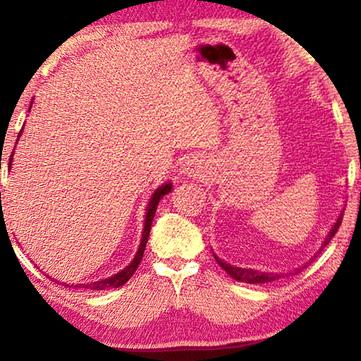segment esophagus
Returning a JSON list of instances; mask_svg holds the SVG:
<instances>
[{
  "label": "esophagus",
  "mask_w": 361,
  "mask_h": 361,
  "mask_svg": "<svg viewBox=\"0 0 361 361\" xmlns=\"http://www.w3.org/2000/svg\"><path fill=\"white\" fill-rule=\"evenodd\" d=\"M184 171L185 174H189L190 177H197V179H200V177H205L207 162L202 156H190L185 162Z\"/></svg>",
  "instance_id": "1"
}]
</instances>
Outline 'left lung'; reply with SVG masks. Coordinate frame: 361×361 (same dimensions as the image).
Listing matches in <instances>:
<instances>
[{
    "label": "left lung",
    "mask_w": 361,
    "mask_h": 361,
    "mask_svg": "<svg viewBox=\"0 0 361 361\" xmlns=\"http://www.w3.org/2000/svg\"><path fill=\"white\" fill-rule=\"evenodd\" d=\"M342 219H343V214L338 216L337 224H335L334 228L329 231L327 238H325L322 248H320V250H324V246H327L329 241L334 238L335 233H337L338 226L342 225ZM319 253H320V251H319ZM215 259H216V263H219V264L221 266V268L225 269V273H228V274L231 276V278L236 279V281H240V283L264 284V283H273V281H278V279H281V278H283V276H284V274H278V273H261V271H255V269L238 268V266H231V264H228V263H225V261H221L220 258H216V256H215ZM295 274H298V273H295ZM286 276H288V274H286Z\"/></svg>",
    "instance_id": "8db88e82"
}]
</instances>
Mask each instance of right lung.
Here are the masks:
<instances>
[{"label": "right lung", "mask_w": 361, "mask_h": 361, "mask_svg": "<svg viewBox=\"0 0 361 361\" xmlns=\"http://www.w3.org/2000/svg\"><path fill=\"white\" fill-rule=\"evenodd\" d=\"M21 135V133H19ZM19 137V136H18ZM13 157V156H11ZM11 167V159H9V166ZM172 189V184H166L157 189L154 194H152V199L149 202V207H147V214H146V220H145V230H142V238H141V243H140V248H137V253L135 256V259L131 261L130 264L126 266L125 269H121L120 273L113 274L111 278H106V279H100L97 281V283H90V284H66L67 288H82V289H92V290H105V289H113V288H120L126 283L128 279L131 278L133 274H135V271L137 269V266H140L141 259H142V253H145V248H146V243H147V236H149V231H151V225H152V220H154V215H156V209H157V204H159V200L164 197L166 194H169Z\"/></svg>", "instance_id": "obj_1"}]
</instances>
